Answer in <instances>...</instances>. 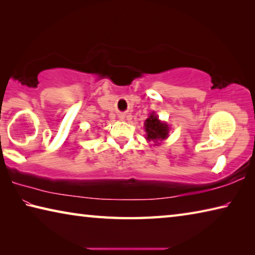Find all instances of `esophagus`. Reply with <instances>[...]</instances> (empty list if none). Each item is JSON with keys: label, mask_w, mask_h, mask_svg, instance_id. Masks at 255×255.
I'll return each instance as SVG.
<instances>
[{"label": "esophagus", "mask_w": 255, "mask_h": 255, "mask_svg": "<svg viewBox=\"0 0 255 255\" xmlns=\"http://www.w3.org/2000/svg\"><path fill=\"white\" fill-rule=\"evenodd\" d=\"M119 118L122 119V120H124L125 118H126V115H125V114H120V115H119Z\"/></svg>", "instance_id": "esophagus-1"}]
</instances>
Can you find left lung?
<instances>
[{
  "mask_svg": "<svg viewBox=\"0 0 255 255\" xmlns=\"http://www.w3.org/2000/svg\"><path fill=\"white\" fill-rule=\"evenodd\" d=\"M145 129L147 132V139L148 140H162L165 139L169 135V127L166 124L161 123L158 118L152 114L149 118L145 120Z\"/></svg>",
  "mask_w": 255,
  "mask_h": 255,
  "instance_id": "8db88e82",
  "label": "left lung"
}]
</instances>
